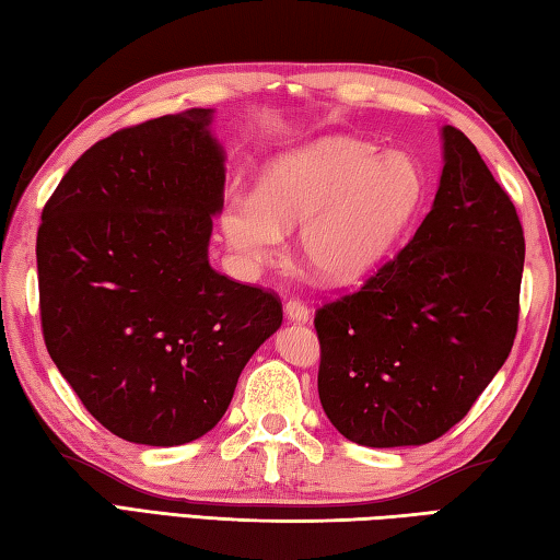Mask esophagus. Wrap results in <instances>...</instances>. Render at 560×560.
Returning a JSON list of instances; mask_svg holds the SVG:
<instances>
[{
    "label": "esophagus",
    "mask_w": 560,
    "mask_h": 560,
    "mask_svg": "<svg viewBox=\"0 0 560 560\" xmlns=\"http://www.w3.org/2000/svg\"><path fill=\"white\" fill-rule=\"evenodd\" d=\"M285 317L295 325H307L310 322V307L302 300H290L285 305Z\"/></svg>",
    "instance_id": "1"
}]
</instances>
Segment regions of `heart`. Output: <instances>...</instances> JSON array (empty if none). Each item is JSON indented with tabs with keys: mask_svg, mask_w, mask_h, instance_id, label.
<instances>
[{
	"mask_svg": "<svg viewBox=\"0 0 560 560\" xmlns=\"http://www.w3.org/2000/svg\"><path fill=\"white\" fill-rule=\"evenodd\" d=\"M423 199L425 174L413 156L335 135L278 156L258 191L225 196L221 231L253 272L302 224V258L325 282L345 285L386 260Z\"/></svg>",
	"mask_w": 560,
	"mask_h": 560,
	"instance_id": "heart-1",
	"label": "heart"
}]
</instances>
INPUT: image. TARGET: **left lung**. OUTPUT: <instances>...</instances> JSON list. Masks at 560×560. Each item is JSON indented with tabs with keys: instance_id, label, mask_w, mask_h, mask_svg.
<instances>
[{
	"instance_id": "left-lung-1",
	"label": "left lung",
	"mask_w": 560,
	"mask_h": 560,
	"mask_svg": "<svg viewBox=\"0 0 560 560\" xmlns=\"http://www.w3.org/2000/svg\"><path fill=\"white\" fill-rule=\"evenodd\" d=\"M435 201L413 238L315 317L319 400L366 447L425 445L504 366L518 322L524 231L467 137L445 125Z\"/></svg>"
}]
</instances>
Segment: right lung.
Here are the masks:
<instances>
[{"instance_id":"obj_1","label":"right lung","mask_w":560,"mask_h":560,"mask_svg":"<svg viewBox=\"0 0 560 560\" xmlns=\"http://www.w3.org/2000/svg\"><path fill=\"white\" fill-rule=\"evenodd\" d=\"M213 113L191 107L95 142L38 225L48 354L127 443L174 447L209 433L282 325L278 298L209 265L225 189Z\"/></svg>"}]
</instances>
